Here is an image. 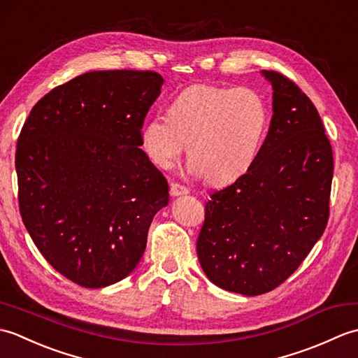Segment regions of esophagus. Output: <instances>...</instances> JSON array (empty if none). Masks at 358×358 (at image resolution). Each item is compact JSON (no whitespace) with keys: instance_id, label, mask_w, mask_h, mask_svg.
<instances>
[{"instance_id":"1","label":"esophagus","mask_w":358,"mask_h":358,"mask_svg":"<svg viewBox=\"0 0 358 358\" xmlns=\"http://www.w3.org/2000/svg\"><path fill=\"white\" fill-rule=\"evenodd\" d=\"M189 194V189L183 185H178V183H172L171 185V195L172 196H180V195H186Z\"/></svg>"}]
</instances>
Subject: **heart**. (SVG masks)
<instances>
[{
    "instance_id": "b5f03b06",
    "label": "heart",
    "mask_w": 358,
    "mask_h": 358,
    "mask_svg": "<svg viewBox=\"0 0 358 358\" xmlns=\"http://www.w3.org/2000/svg\"><path fill=\"white\" fill-rule=\"evenodd\" d=\"M143 124L140 138L149 158L169 169L183 154L195 173L212 183H229L254 164L268 132L263 96L249 87L195 85Z\"/></svg>"
}]
</instances>
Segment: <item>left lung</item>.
<instances>
[{"label": "left lung", "mask_w": 358, "mask_h": 358, "mask_svg": "<svg viewBox=\"0 0 358 358\" xmlns=\"http://www.w3.org/2000/svg\"><path fill=\"white\" fill-rule=\"evenodd\" d=\"M262 73L273 90L268 136L249 171L210 195L196 240L212 283L249 296L283 283L322 237L334 173L313 101L285 75Z\"/></svg>", "instance_id": "1"}]
</instances>
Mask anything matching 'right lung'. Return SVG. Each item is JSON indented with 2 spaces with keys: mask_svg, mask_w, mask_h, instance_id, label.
<instances>
[{
  "mask_svg": "<svg viewBox=\"0 0 358 358\" xmlns=\"http://www.w3.org/2000/svg\"><path fill=\"white\" fill-rule=\"evenodd\" d=\"M163 81L152 71L83 73L44 95L21 129L22 223L52 268L83 287L127 277L169 203L167 180L140 149Z\"/></svg>",
  "mask_w": 358,
  "mask_h": 358,
  "instance_id": "1",
  "label": "right lung"
}]
</instances>
